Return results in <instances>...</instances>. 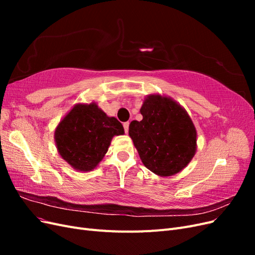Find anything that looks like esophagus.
<instances>
[{"label": "esophagus", "instance_id": "obj_1", "mask_svg": "<svg viewBox=\"0 0 255 255\" xmlns=\"http://www.w3.org/2000/svg\"><path fill=\"white\" fill-rule=\"evenodd\" d=\"M128 126H129V123H128V122H126V123H123V128H125V130H126V133H128Z\"/></svg>", "mask_w": 255, "mask_h": 255}]
</instances>
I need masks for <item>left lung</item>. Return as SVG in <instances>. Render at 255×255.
Instances as JSON below:
<instances>
[{"label":"left lung","mask_w":255,"mask_h":255,"mask_svg":"<svg viewBox=\"0 0 255 255\" xmlns=\"http://www.w3.org/2000/svg\"><path fill=\"white\" fill-rule=\"evenodd\" d=\"M142 120L129 123L128 135L142 164L158 176H171L186 167L197 152V129L184 107L170 97L146 96Z\"/></svg>","instance_id":"1"}]
</instances>
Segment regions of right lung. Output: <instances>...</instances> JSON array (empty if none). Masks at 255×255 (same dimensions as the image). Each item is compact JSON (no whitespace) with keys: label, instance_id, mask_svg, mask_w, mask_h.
Listing matches in <instances>:
<instances>
[{"label":"right lung","instance_id":"1","mask_svg":"<svg viewBox=\"0 0 255 255\" xmlns=\"http://www.w3.org/2000/svg\"><path fill=\"white\" fill-rule=\"evenodd\" d=\"M123 134L121 123L96 102L78 103L59 121L54 140L66 163L76 171L88 172L102 161L113 137Z\"/></svg>","mask_w":255,"mask_h":255}]
</instances>
